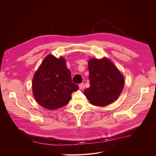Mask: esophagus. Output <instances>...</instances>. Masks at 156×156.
Returning <instances> with one entry per match:
<instances>
[{
  "instance_id": "1",
  "label": "esophagus",
  "mask_w": 156,
  "mask_h": 156,
  "mask_svg": "<svg viewBox=\"0 0 156 156\" xmlns=\"http://www.w3.org/2000/svg\"><path fill=\"white\" fill-rule=\"evenodd\" d=\"M79 88H80V89L83 90V89L85 88V85H84V83H80V84L79 85Z\"/></svg>"
}]
</instances>
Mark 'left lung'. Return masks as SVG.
<instances>
[{
    "label": "left lung",
    "mask_w": 156,
    "mask_h": 156,
    "mask_svg": "<svg viewBox=\"0 0 156 156\" xmlns=\"http://www.w3.org/2000/svg\"><path fill=\"white\" fill-rule=\"evenodd\" d=\"M90 87L84 95L92 105L104 107L119 96L124 87L121 73L107 58L91 59L88 61Z\"/></svg>",
    "instance_id": "8db88e82"
}]
</instances>
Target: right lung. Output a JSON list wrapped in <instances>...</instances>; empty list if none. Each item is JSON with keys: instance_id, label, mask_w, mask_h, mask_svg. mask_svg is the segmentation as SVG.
Returning <instances> with one entry per match:
<instances>
[{"instance_id": "1", "label": "right lung", "mask_w": 156, "mask_h": 156, "mask_svg": "<svg viewBox=\"0 0 156 156\" xmlns=\"http://www.w3.org/2000/svg\"><path fill=\"white\" fill-rule=\"evenodd\" d=\"M33 92L37 102L48 109H57L66 105L71 94L78 90L71 71L63 57L47 55L35 73L32 81Z\"/></svg>"}]
</instances>
